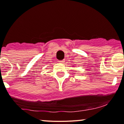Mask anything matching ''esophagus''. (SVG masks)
Instances as JSON below:
<instances>
[{
  "label": "esophagus",
  "mask_w": 124,
  "mask_h": 124,
  "mask_svg": "<svg viewBox=\"0 0 124 124\" xmlns=\"http://www.w3.org/2000/svg\"><path fill=\"white\" fill-rule=\"evenodd\" d=\"M60 63H64L65 62V59L64 60H62V61H59Z\"/></svg>",
  "instance_id": "obj_1"
}]
</instances>
